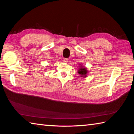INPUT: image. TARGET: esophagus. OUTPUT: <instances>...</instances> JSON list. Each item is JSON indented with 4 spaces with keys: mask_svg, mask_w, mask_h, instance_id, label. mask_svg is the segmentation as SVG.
<instances>
[{
    "mask_svg": "<svg viewBox=\"0 0 134 134\" xmlns=\"http://www.w3.org/2000/svg\"><path fill=\"white\" fill-rule=\"evenodd\" d=\"M63 60H64V62L65 63H67L68 62H69V59H67V58H64Z\"/></svg>",
    "mask_w": 134,
    "mask_h": 134,
    "instance_id": "1",
    "label": "esophagus"
}]
</instances>
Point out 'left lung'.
I'll use <instances>...</instances> for the list:
<instances>
[{"label":"left lung","mask_w":134,"mask_h":134,"mask_svg":"<svg viewBox=\"0 0 134 134\" xmlns=\"http://www.w3.org/2000/svg\"><path fill=\"white\" fill-rule=\"evenodd\" d=\"M78 73L81 75V76H83L84 77L86 76V74L87 73V70L85 67H81L80 69L78 70Z\"/></svg>","instance_id":"left-lung-1"}]
</instances>
